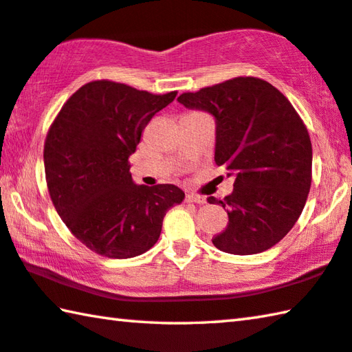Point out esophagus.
I'll list each match as a JSON object with an SVG mask.
<instances>
[{
  "label": "esophagus",
  "instance_id": "esophagus-1",
  "mask_svg": "<svg viewBox=\"0 0 352 352\" xmlns=\"http://www.w3.org/2000/svg\"><path fill=\"white\" fill-rule=\"evenodd\" d=\"M186 200L188 201H192V203H198V204H204V203H206V197L197 195V194H189L186 197Z\"/></svg>",
  "mask_w": 352,
  "mask_h": 352
}]
</instances>
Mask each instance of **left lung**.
<instances>
[{
    "label": "left lung",
    "mask_w": 352,
    "mask_h": 352,
    "mask_svg": "<svg viewBox=\"0 0 352 352\" xmlns=\"http://www.w3.org/2000/svg\"><path fill=\"white\" fill-rule=\"evenodd\" d=\"M178 103L215 120V164L234 177L221 204L228 228L212 239L223 252L251 255L282 240L296 225L311 188L312 146L303 121L285 95L267 81L239 76Z\"/></svg>",
    "instance_id": "obj_1"
}]
</instances>
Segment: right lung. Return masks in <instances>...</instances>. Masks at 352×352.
Returning a JSON list of instances; mask_svg holds the SVG:
<instances>
[{"instance_id":"add662e5","label":"right lung","mask_w":352,"mask_h":352,"mask_svg":"<svg viewBox=\"0 0 352 352\" xmlns=\"http://www.w3.org/2000/svg\"><path fill=\"white\" fill-rule=\"evenodd\" d=\"M175 97L92 81L50 126L44 143L50 198L70 232L94 252L111 258L146 252L162 234L168 209L183 201L175 184H137L127 162L146 124Z\"/></svg>"}]
</instances>
